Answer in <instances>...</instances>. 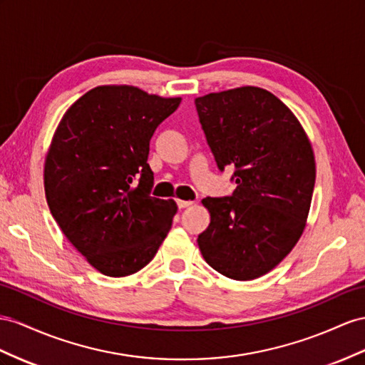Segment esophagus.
I'll use <instances>...</instances> for the list:
<instances>
[{
    "mask_svg": "<svg viewBox=\"0 0 365 365\" xmlns=\"http://www.w3.org/2000/svg\"><path fill=\"white\" fill-rule=\"evenodd\" d=\"M191 205H192L191 200H177V207H179L180 210L188 208V207H191Z\"/></svg>",
    "mask_w": 365,
    "mask_h": 365,
    "instance_id": "esophagus-1",
    "label": "esophagus"
}]
</instances>
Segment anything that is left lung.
Wrapping results in <instances>:
<instances>
[{"mask_svg":"<svg viewBox=\"0 0 365 365\" xmlns=\"http://www.w3.org/2000/svg\"><path fill=\"white\" fill-rule=\"evenodd\" d=\"M219 170L235 168L228 197H207L208 228L197 237L207 264L235 280L267 274L302 236L316 165L302 125L272 92L256 86L195 98Z\"/></svg>","mask_w":365,"mask_h":365,"instance_id":"left-lung-1","label":"left lung"}]
</instances>
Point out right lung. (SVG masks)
I'll use <instances>...</instances> for the list:
<instances>
[{
  "label": "right lung",
  "mask_w": 365,
  "mask_h": 365,
  "mask_svg": "<svg viewBox=\"0 0 365 365\" xmlns=\"http://www.w3.org/2000/svg\"><path fill=\"white\" fill-rule=\"evenodd\" d=\"M182 98L97 86L63 115L44 162V191L63 235L100 273L123 277L151 262L177 205L151 197L149 140Z\"/></svg>",
  "instance_id": "1"
}]
</instances>
